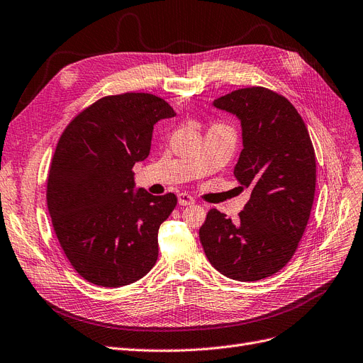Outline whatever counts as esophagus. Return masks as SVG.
I'll list each match as a JSON object with an SVG mask.
<instances>
[{"label": "esophagus", "instance_id": "esophagus-1", "mask_svg": "<svg viewBox=\"0 0 363 363\" xmlns=\"http://www.w3.org/2000/svg\"><path fill=\"white\" fill-rule=\"evenodd\" d=\"M178 203L181 204V206H190V204H194V199L190 194L181 193V194H178Z\"/></svg>", "mask_w": 363, "mask_h": 363}]
</instances>
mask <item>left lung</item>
Instances as JSON below:
<instances>
[{"mask_svg": "<svg viewBox=\"0 0 363 363\" xmlns=\"http://www.w3.org/2000/svg\"><path fill=\"white\" fill-rule=\"evenodd\" d=\"M213 106L240 120L243 150L234 177L252 191L238 223L211 209L200 242L220 274L261 280L291 261L303 238L316 190V155L301 116L273 90L239 89Z\"/></svg>", "mask_w": 363, "mask_h": 363, "instance_id": "left-lung-1", "label": "left lung"}]
</instances>
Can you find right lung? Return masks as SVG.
Instances as JSON below:
<instances>
[{
	"label": "right lung",
	"mask_w": 363,
	"mask_h": 363,
	"mask_svg": "<svg viewBox=\"0 0 363 363\" xmlns=\"http://www.w3.org/2000/svg\"><path fill=\"white\" fill-rule=\"evenodd\" d=\"M175 116L155 94L123 93L96 101L62 133L47 208L67 258L87 281L118 288L154 267L159 228L178 199L136 190L132 167L150 155L154 124Z\"/></svg>",
	"instance_id": "obj_1"
}]
</instances>
